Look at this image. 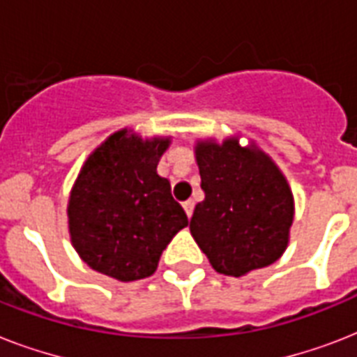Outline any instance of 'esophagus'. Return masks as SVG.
Returning a JSON list of instances; mask_svg holds the SVG:
<instances>
[{
    "label": "esophagus",
    "instance_id": "1",
    "mask_svg": "<svg viewBox=\"0 0 357 357\" xmlns=\"http://www.w3.org/2000/svg\"><path fill=\"white\" fill-rule=\"evenodd\" d=\"M183 209H185V213H187V217H192V211H195V202L192 200H187V202H183Z\"/></svg>",
    "mask_w": 357,
    "mask_h": 357
}]
</instances>
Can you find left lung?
<instances>
[{
	"label": "left lung",
	"mask_w": 357,
	"mask_h": 357,
	"mask_svg": "<svg viewBox=\"0 0 357 357\" xmlns=\"http://www.w3.org/2000/svg\"><path fill=\"white\" fill-rule=\"evenodd\" d=\"M204 202L195 207L190 234L211 266L226 276L272 265L287 248L294 200L276 162L237 137L195 146Z\"/></svg>",
	"instance_id": "obj_1"
}]
</instances>
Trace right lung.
<instances>
[{
  "label": "right lung",
  "instance_id": "1",
  "mask_svg": "<svg viewBox=\"0 0 357 357\" xmlns=\"http://www.w3.org/2000/svg\"><path fill=\"white\" fill-rule=\"evenodd\" d=\"M170 137L122 129L92 151L68 200L70 238L92 271L119 282L151 276L162 250L189 220L157 174Z\"/></svg>",
  "mask_w": 357,
  "mask_h": 357
}]
</instances>
